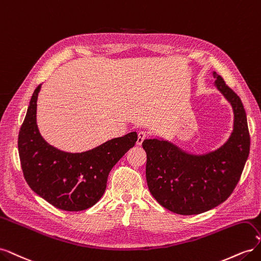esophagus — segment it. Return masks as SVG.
I'll list each match as a JSON object with an SVG mask.
<instances>
[{"label":"esophagus","instance_id":"34e87169","mask_svg":"<svg viewBox=\"0 0 261 261\" xmlns=\"http://www.w3.org/2000/svg\"><path fill=\"white\" fill-rule=\"evenodd\" d=\"M147 137V133L144 130L138 132V137H137V145H141L143 144L144 139Z\"/></svg>","mask_w":261,"mask_h":261}]
</instances>
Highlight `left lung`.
<instances>
[{
    "label": "left lung",
    "instance_id": "left-lung-1",
    "mask_svg": "<svg viewBox=\"0 0 261 261\" xmlns=\"http://www.w3.org/2000/svg\"><path fill=\"white\" fill-rule=\"evenodd\" d=\"M215 87L231 105L233 130L212 151L192 153L163 138L145 139L148 188L162 207L177 215L206 212L225 201L239 183L250 148L246 112L240 97L216 72Z\"/></svg>",
    "mask_w": 261,
    "mask_h": 261
}]
</instances>
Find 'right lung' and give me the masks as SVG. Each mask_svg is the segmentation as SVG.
<instances>
[{
	"label": "right lung",
	"mask_w": 261,
	"mask_h": 261,
	"mask_svg": "<svg viewBox=\"0 0 261 261\" xmlns=\"http://www.w3.org/2000/svg\"><path fill=\"white\" fill-rule=\"evenodd\" d=\"M39 85L30 99L18 135V152L23 176L33 191L65 211H82L96 204L103 196L110 171L135 146L137 133L83 152H67L55 148L41 136L37 124Z\"/></svg>",
	"instance_id": "right-lung-1"
}]
</instances>
